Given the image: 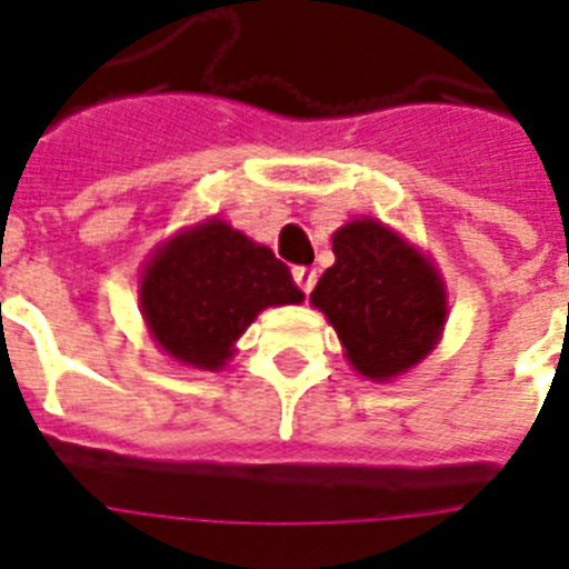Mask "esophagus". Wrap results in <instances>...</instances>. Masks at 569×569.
Masks as SVG:
<instances>
[{
  "instance_id": "1",
  "label": "esophagus",
  "mask_w": 569,
  "mask_h": 569,
  "mask_svg": "<svg viewBox=\"0 0 569 569\" xmlns=\"http://www.w3.org/2000/svg\"><path fill=\"white\" fill-rule=\"evenodd\" d=\"M292 277H296V283L301 292H310V289L317 286V271H313V268H305V264L292 268Z\"/></svg>"
}]
</instances>
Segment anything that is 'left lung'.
<instances>
[{"mask_svg": "<svg viewBox=\"0 0 569 569\" xmlns=\"http://www.w3.org/2000/svg\"><path fill=\"white\" fill-rule=\"evenodd\" d=\"M331 250L335 264L319 277L310 305L338 331L359 377H403L443 338V277L419 247L370 217L340 226Z\"/></svg>", "mask_w": 569, "mask_h": 569, "instance_id": "8db88e82", "label": "left lung"}]
</instances>
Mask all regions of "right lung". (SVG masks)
Wrapping results in <instances>:
<instances>
[{"label":"right lung","instance_id":"right-lung-1","mask_svg":"<svg viewBox=\"0 0 569 569\" xmlns=\"http://www.w3.org/2000/svg\"><path fill=\"white\" fill-rule=\"evenodd\" d=\"M138 301L166 356L220 370L252 319L268 307L301 305L305 292L271 247L210 217L156 247L138 277Z\"/></svg>","mask_w":569,"mask_h":569}]
</instances>
